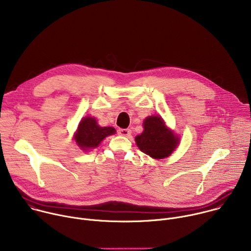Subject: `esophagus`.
<instances>
[{"label": "esophagus", "instance_id": "1", "mask_svg": "<svg viewBox=\"0 0 251 251\" xmlns=\"http://www.w3.org/2000/svg\"><path fill=\"white\" fill-rule=\"evenodd\" d=\"M118 133L121 136H125V137H129L131 135V130L130 129H119Z\"/></svg>", "mask_w": 251, "mask_h": 251}]
</instances>
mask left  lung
<instances>
[{"mask_svg":"<svg viewBox=\"0 0 251 251\" xmlns=\"http://www.w3.org/2000/svg\"><path fill=\"white\" fill-rule=\"evenodd\" d=\"M135 141L143 153L154 159H163L172 154L178 139L166 127L160 116H150L144 121V131Z\"/></svg>","mask_w":251,"mask_h":251,"instance_id":"1","label":"left lung"}]
</instances>
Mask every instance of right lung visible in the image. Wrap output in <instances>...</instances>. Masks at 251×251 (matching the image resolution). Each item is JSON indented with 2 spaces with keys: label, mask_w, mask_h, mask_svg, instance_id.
<instances>
[{
  "label": "right lung",
  "mask_w": 251,
  "mask_h": 251,
  "mask_svg": "<svg viewBox=\"0 0 251 251\" xmlns=\"http://www.w3.org/2000/svg\"><path fill=\"white\" fill-rule=\"evenodd\" d=\"M115 132L113 127H99L95 118L86 117L78 125L75 141L82 150L86 151L97 147L105 137Z\"/></svg>",
  "instance_id": "1"
}]
</instances>
